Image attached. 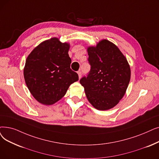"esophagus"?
I'll return each mask as SVG.
<instances>
[{"label":"esophagus","mask_w":159,"mask_h":159,"mask_svg":"<svg viewBox=\"0 0 159 159\" xmlns=\"http://www.w3.org/2000/svg\"><path fill=\"white\" fill-rule=\"evenodd\" d=\"M77 73H78V75H79V79H80V78H81V76H82L81 72H80V71H78V72H77Z\"/></svg>","instance_id":"1"}]
</instances>
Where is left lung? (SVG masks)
<instances>
[{
    "label": "left lung",
    "instance_id": "1",
    "mask_svg": "<svg viewBox=\"0 0 159 159\" xmlns=\"http://www.w3.org/2000/svg\"><path fill=\"white\" fill-rule=\"evenodd\" d=\"M91 66L87 77L80 80L86 98L99 110L115 107L123 98L130 79V68L118 47L102 39L95 47L88 48Z\"/></svg>",
    "mask_w": 159,
    "mask_h": 159
}]
</instances>
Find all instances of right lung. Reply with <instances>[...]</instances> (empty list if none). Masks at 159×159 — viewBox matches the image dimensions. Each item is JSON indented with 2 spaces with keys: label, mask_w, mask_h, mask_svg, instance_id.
Returning a JSON list of instances; mask_svg holds the SVG:
<instances>
[{
  "label": "right lung",
  "mask_w": 159,
  "mask_h": 159,
  "mask_svg": "<svg viewBox=\"0 0 159 159\" xmlns=\"http://www.w3.org/2000/svg\"><path fill=\"white\" fill-rule=\"evenodd\" d=\"M70 44L57 38L43 41L30 52L24 67V78L30 92L39 102L51 105L61 99L68 88L79 80L70 68Z\"/></svg>",
  "instance_id": "add662e5"
}]
</instances>
